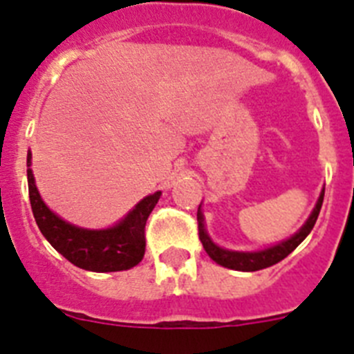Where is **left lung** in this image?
I'll use <instances>...</instances> for the list:
<instances>
[{
  "label": "left lung",
  "mask_w": 354,
  "mask_h": 354,
  "mask_svg": "<svg viewBox=\"0 0 354 354\" xmlns=\"http://www.w3.org/2000/svg\"><path fill=\"white\" fill-rule=\"evenodd\" d=\"M323 198H324V189L321 192V195H319L314 211L310 212L308 220L303 223V227L299 228L298 232L292 234L289 239L280 241L278 245L268 246V248L264 250H257V252H234V250L221 248V246L216 245L214 241L209 237L207 228H205L204 212H202V209H200V205L202 204L198 205V212H196V220H198V237L200 241H202V245H204L207 255L216 262V264H220L223 266V268L236 270V271L264 270V268H270V266L283 261L290 252H294V250L298 248V245H301V241L310 234L315 221H317L319 211H321V205H323Z\"/></svg>",
  "instance_id": "left-lung-1"
}]
</instances>
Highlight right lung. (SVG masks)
Masks as SVG:
<instances>
[{
  "label": "right lung",
  "instance_id": "right-lung-1",
  "mask_svg": "<svg viewBox=\"0 0 354 354\" xmlns=\"http://www.w3.org/2000/svg\"><path fill=\"white\" fill-rule=\"evenodd\" d=\"M28 192L40 232L68 262L86 271L111 273L131 270L145 255V223L161 192L145 196L118 223L108 228H83L65 221L46 205L37 189L28 152Z\"/></svg>",
  "mask_w": 354,
  "mask_h": 354
}]
</instances>
